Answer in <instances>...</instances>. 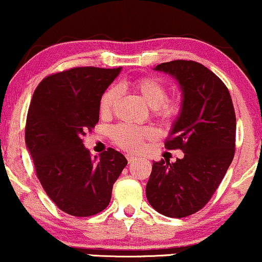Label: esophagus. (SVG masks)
Returning a JSON list of instances; mask_svg holds the SVG:
<instances>
[{"label":"esophagus","mask_w":262,"mask_h":262,"mask_svg":"<svg viewBox=\"0 0 262 262\" xmlns=\"http://www.w3.org/2000/svg\"><path fill=\"white\" fill-rule=\"evenodd\" d=\"M126 159H127L128 163H132L134 160H136V157L132 156V154H127V156H126Z\"/></svg>","instance_id":"esophagus-1"}]
</instances>
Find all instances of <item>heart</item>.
I'll return each mask as SVG.
<instances>
[{"mask_svg":"<svg viewBox=\"0 0 262 262\" xmlns=\"http://www.w3.org/2000/svg\"><path fill=\"white\" fill-rule=\"evenodd\" d=\"M134 91L153 109V114L158 120L169 124L179 116L182 109V102L179 97H167V87L160 79L154 76H144L135 80L131 83ZM120 98L119 87L112 86L103 93L99 99V114L109 116L114 111ZM113 140L119 147L128 151H140L146 141H153L157 137V131L150 126L137 127L132 125H118L112 130Z\"/></svg>","mask_w":262,"mask_h":262,"instance_id":"heart-1","label":"heart"}]
</instances>
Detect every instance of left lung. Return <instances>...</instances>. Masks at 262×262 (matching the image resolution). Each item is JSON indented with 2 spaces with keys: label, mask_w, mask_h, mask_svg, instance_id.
Listing matches in <instances>:
<instances>
[{
  "label": "left lung",
  "mask_w": 262,
  "mask_h": 262,
  "mask_svg": "<svg viewBox=\"0 0 262 262\" xmlns=\"http://www.w3.org/2000/svg\"><path fill=\"white\" fill-rule=\"evenodd\" d=\"M182 91V109L165 142L181 149L175 163L154 161L146 187L149 204L167 217H186L209 202L234 157L235 114L228 89L211 70L193 60L161 63Z\"/></svg>",
  "instance_id": "8db88e82"
}]
</instances>
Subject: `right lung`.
Returning a JSON list of instances; mask_svg holds the SVG:
<instances>
[{
  "mask_svg": "<svg viewBox=\"0 0 262 262\" xmlns=\"http://www.w3.org/2000/svg\"><path fill=\"white\" fill-rule=\"evenodd\" d=\"M120 70L72 68L45 77L32 95L25 143L42 188L69 215L87 217L104 210L127 164L113 148L92 158L82 141L98 122L99 99Z\"/></svg>",
  "mask_w": 262,
  "mask_h": 262,
  "instance_id": "right-lung-1",
  "label": "right lung"
}]
</instances>
